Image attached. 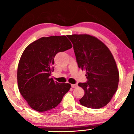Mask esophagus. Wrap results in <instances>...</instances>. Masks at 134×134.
Listing matches in <instances>:
<instances>
[{
  "mask_svg": "<svg viewBox=\"0 0 134 134\" xmlns=\"http://www.w3.org/2000/svg\"><path fill=\"white\" fill-rule=\"evenodd\" d=\"M77 84H71V87L73 88H75L77 87Z\"/></svg>",
  "mask_w": 134,
  "mask_h": 134,
  "instance_id": "esophagus-1",
  "label": "esophagus"
}]
</instances>
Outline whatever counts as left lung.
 <instances>
[{"label":"left lung","mask_w":134,"mask_h":134,"mask_svg":"<svg viewBox=\"0 0 134 134\" xmlns=\"http://www.w3.org/2000/svg\"><path fill=\"white\" fill-rule=\"evenodd\" d=\"M68 37L73 44L78 66L86 71L87 82L79 83L84 90L82 105L100 109L110 101L118 88L119 71L110 51L95 36L87 34Z\"/></svg>","instance_id":"8db88e82"}]
</instances>
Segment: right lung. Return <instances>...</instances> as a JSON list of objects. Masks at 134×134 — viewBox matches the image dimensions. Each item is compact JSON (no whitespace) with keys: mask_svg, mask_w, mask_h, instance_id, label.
Masks as SVG:
<instances>
[{"mask_svg":"<svg viewBox=\"0 0 134 134\" xmlns=\"http://www.w3.org/2000/svg\"><path fill=\"white\" fill-rule=\"evenodd\" d=\"M72 47L66 36H51L36 40L24 51L18 67V88L35 110L54 109L71 88L69 83L54 82L49 76L54 71L55 55Z\"/></svg>","mask_w":134,"mask_h":134,"instance_id":"add662e5","label":"right lung"}]
</instances>
